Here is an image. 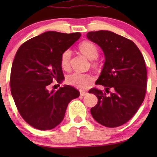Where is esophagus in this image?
Wrapping results in <instances>:
<instances>
[{
	"instance_id": "obj_1",
	"label": "esophagus",
	"mask_w": 157,
	"mask_h": 157,
	"mask_svg": "<svg viewBox=\"0 0 157 157\" xmlns=\"http://www.w3.org/2000/svg\"><path fill=\"white\" fill-rule=\"evenodd\" d=\"M88 93L86 91H80V96H86V95Z\"/></svg>"
}]
</instances>
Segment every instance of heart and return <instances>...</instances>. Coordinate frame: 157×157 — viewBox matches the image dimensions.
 <instances>
[{
	"instance_id": "obj_1",
	"label": "heart",
	"mask_w": 157,
	"mask_h": 157,
	"mask_svg": "<svg viewBox=\"0 0 157 157\" xmlns=\"http://www.w3.org/2000/svg\"><path fill=\"white\" fill-rule=\"evenodd\" d=\"M79 50L90 60L97 58L98 51L96 45L89 41H83L79 45ZM71 52L69 49L64 51L61 56V65L63 69L67 70L70 66V60ZM66 83L79 89H85L89 86L92 81V77L89 74L74 72L68 75L66 78Z\"/></svg>"
}]
</instances>
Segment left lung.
I'll return each instance as SVG.
<instances>
[{
    "mask_svg": "<svg viewBox=\"0 0 157 157\" xmlns=\"http://www.w3.org/2000/svg\"><path fill=\"white\" fill-rule=\"evenodd\" d=\"M88 39L100 46L105 62L96 84L110 88L113 93L92 89L89 93L98 98L91 109L92 117L106 127L123 125L133 117L144 101L147 72L141 51L131 40L109 31L89 32Z\"/></svg>",
    "mask_w": 157,
    "mask_h": 157,
    "instance_id": "1",
    "label": "left lung"
}]
</instances>
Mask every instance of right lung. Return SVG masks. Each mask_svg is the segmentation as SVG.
Wrapping results in <instances>:
<instances>
[{
  "instance_id": "1",
  "label": "right lung",
  "mask_w": 157,
  "mask_h": 157,
  "mask_svg": "<svg viewBox=\"0 0 157 157\" xmlns=\"http://www.w3.org/2000/svg\"><path fill=\"white\" fill-rule=\"evenodd\" d=\"M81 33L47 31L21 45L15 56L10 86L15 104L23 119L39 130L55 128L63 121L68 104L80 93L69 85L55 91L48 86L64 76L61 56Z\"/></svg>"
}]
</instances>
